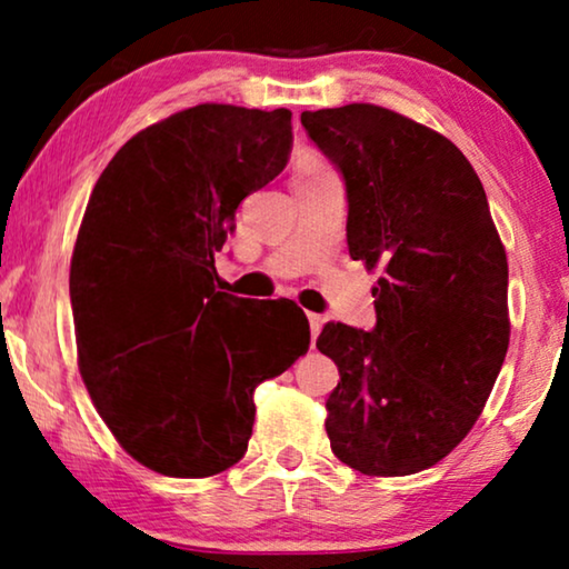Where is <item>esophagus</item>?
Masks as SVG:
<instances>
[{"instance_id":"obj_1","label":"esophagus","mask_w":569,"mask_h":569,"mask_svg":"<svg viewBox=\"0 0 569 569\" xmlns=\"http://www.w3.org/2000/svg\"><path fill=\"white\" fill-rule=\"evenodd\" d=\"M308 321H310V337H313V341L318 339V333H321V326L326 318L318 316V313H308Z\"/></svg>"}]
</instances>
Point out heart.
I'll return each instance as SVG.
<instances>
[{"mask_svg":"<svg viewBox=\"0 0 569 569\" xmlns=\"http://www.w3.org/2000/svg\"><path fill=\"white\" fill-rule=\"evenodd\" d=\"M316 173H326V168L318 166V162H306V166L298 170V176H316Z\"/></svg>","mask_w":569,"mask_h":569,"instance_id":"1","label":"heart"}]
</instances>
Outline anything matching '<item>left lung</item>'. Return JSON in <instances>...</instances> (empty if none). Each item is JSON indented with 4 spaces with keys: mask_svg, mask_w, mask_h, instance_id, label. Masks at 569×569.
Listing matches in <instances>:
<instances>
[{
    "mask_svg": "<svg viewBox=\"0 0 569 569\" xmlns=\"http://www.w3.org/2000/svg\"><path fill=\"white\" fill-rule=\"evenodd\" d=\"M347 191V246L383 269L370 331L326 323V432L368 477L430 469L485 409L510 341L508 259L487 193L438 131L370 103L302 111Z\"/></svg>",
    "mask_w": 569,
    "mask_h": 569,
    "instance_id": "1",
    "label": "left lung"
}]
</instances>
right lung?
<instances>
[{"label": "right lung", "mask_w": 569, "mask_h": 569, "mask_svg": "<svg viewBox=\"0 0 569 569\" xmlns=\"http://www.w3.org/2000/svg\"><path fill=\"white\" fill-rule=\"evenodd\" d=\"M290 119L217 103L170 116L113 154L84 209L69 271L80 372L121 448L166 477L238 463L256 386L308 352L298 306L220 292L214 269L240 201L290 160Z\"/></svg>", "instance_id": "1"}]
</instances>
